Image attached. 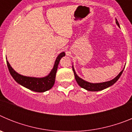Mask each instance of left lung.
<instances>
[{"label":"left lung","mask_w":132,"mask_h":132,"mask_svg":"<svg viewBox=\"0 0 132 132\" xmlns=\"http://www.w3.org/2000/svg\"><path fill=\"white\" fill-rule=\"evenodd\" d=\"M116 23L118 26H120L117 20H116ZM123 69L122 70L120 73H119L118 75L116 77H115L114 79H112V80H110V81L101 82V83H90V82H87V81H85L83 79H80V78L76 74L73 66V72H74L75 77V80H76L77 82L78 85H79L80 87H82V88L87 90L88 91H99V90H102L105 89V88L112 86V85H114V84L118 80L119 78L120 77L121 75L123 73Z\"/></svg>","instance_id":"left-lung-1"}]
</instances>
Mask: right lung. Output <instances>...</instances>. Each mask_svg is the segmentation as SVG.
I'll return each mask as SVG.
<instances>
[{
    "label": "right lung",
    "mask_w": 132,
    "mask_h": 132,
    "mask_svg": "<svg viewBox=\"0 0 132 132\" xmlns=\"http://www.w3.org/2000/svg\"><path fill=\"white\" fill-rule=\"evenodd\" d=\"M65 55V53L64 52L61 53L58 55L52 71L50 72V73L47 76L43 78L30 77L21 75L18 73H16L14 70L12 68L8 61H6V63L10 75L18 84L22 85L23 87L28 88L31 90H33V91L43 93V92L47 91L48 90L51 89L53 87L55 83V75L57 70L58 65H59V63L61 57Z\"/></svg>",
    "instance_id": "add662e5"
}]
</instances>
